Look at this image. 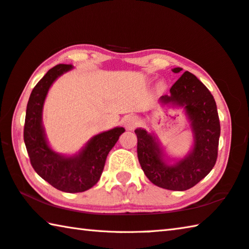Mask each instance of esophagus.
Returning a JSON list of instances; mask_svg holds the SVG:
<instances>
[{"instance_id": "1", "label": "esophagus", "mask_w": 249, "mask_h": 249, "mask_svg": "<svg viewBox=\"0 0 249 249\" xmlns=\"http://www.w3.org/2000/svg\"><path fill=\"white\" fill-rule=\"evenodd\" d=\"M122 124L124 125V127L128 130H132L136 127L138 124V117L135 115H126L122 120Z\"/></svg>"}]
</instances>
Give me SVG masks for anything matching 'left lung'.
Segmentation results:
<instances>
[{"label": "left lung", "mask_w": 249, "mask_h": 249, "mask_svg": "<svg viewBox=\"0 0 249 249\" xmlns=\"http://www.w3.org/2000/svg\"><path fill=\"white\" fill-rule=\"evenodd\" d=\"M182 68H174L175 73ZM162 104L183 107L191 123L193 147L182 159L168 157L157 137L145 128H136L137 156L147 178L157 187L184 191L200 182L213 169L217 158L221 126L213 95L195 74L185 71L171 87Z\"/></svg>", "instance_id": "8db88e82"}]
</instances>
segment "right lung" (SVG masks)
<instances>
[{"label": "right lung", "instance_id": "obj_1", "mask_svg": "<svg viewBox=\"0 0 249 249\" xmlns=\"http://www.w3.org/2000/svg\"><path fill=\"white\" fill-rule=\"evenodd\" d=\"M72 68V65H57L40 79L29 96L24 125V142L34 170L53 188L68 193L87 191L96 184L109 150L125 132L115 127L95 135L72 156L53 150L43 126L44 103L53 83Z\"/></svg>", "mask_w": 249, "mask_h": 249}]
</instances>
